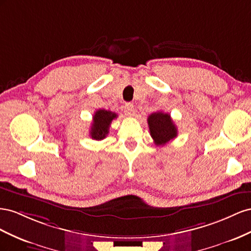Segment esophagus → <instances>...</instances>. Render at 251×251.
<instances>
[{"mask_svg": "<svg viewBox=\"0 0 251 251\" xmlns=\"http://www.w3.org/2000/svg\"><path fill=\"white\" fill-rule=\"evenodd\" d=\"M124 111L126 116H133L134 113V106L131 103H126L124 106Z\"/></svg>", "mask_w": 251, "mask_h": 251, "instance_id": "esophagus-1", "label": "esophagus"}]
</instances>
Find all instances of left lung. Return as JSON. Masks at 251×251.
I'll return each instance as SVG.
<instances>
[{
	"instance_id": "left-lung-1",
	"label": "left lung",
	"mask_w": 251,
	"mask_h": 251,
	"mask_svg": "<svg viewBox=\"0 0 251 251\" xmlns=\"http://www.w3.org/2000/svg\"><path fill=\"white\" fill-rule=\"evenodd\" d=\"M150 135L156 146L165 145L177 135L176 126L171 120L170 114L162 111L153 112L147 119Z\"/></svg>"
}]
</instances>
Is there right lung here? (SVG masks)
Wrapping results in <instances>:
<instances>
[{
  "label": "right lung",
  "instance_id": "1",
  "mask_svg": "<svg viewBox=\"0 0 251 251\" xmlns=\"http://www.w3.org/2000/svg\"><path fill=\"white\" fill-rule=\"evenodd\" d=\"M118 116L109 110L99 109L94 114V120L90 127V135L91 138L97 141H101L106 138V135L109 132V127L113 119Z\"/></svg>",
  "mask_w": 251,
  "mask_h": 251
}]
</instances>
